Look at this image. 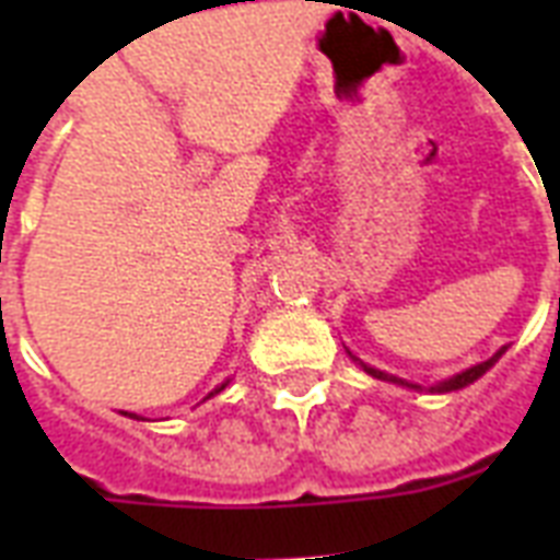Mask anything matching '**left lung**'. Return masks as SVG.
<instances>
[{
	"label": "left lung",
	"instance_id": "1",
	"mask_svg": "<svg viewBox=\"0 0 560 560\" xmlns=\"http://www.w3.org/2000/svg\"><path fill=\"white\" fill-rule=\"evenodd\" d=\"M503 351H505V346H503V349H500V351H497L494 358H488L486 363H477V366L465 369V372H462V374H453L451 381H442V383H439V386H433V392H453V389H462V386H468V383H474V381H477V377H482V374H486L488 369L494 366L497 360L503 358ZM360 366L366 369V372L372 374V377H377V381H392V383H400V386H412V383L400 381V377H395V374L381 372V369L366 366V363H360ZM412 389H418V386H412Z\"/></svg>",
	"mask_w": 560,
	"mask_h": 560
}]
</instances>
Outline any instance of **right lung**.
<instances>
[{
  "instance_id": "obj_1",
  "label": "right lung",
  "mask_w": 560,
  "mask_h": 560,
  "mask_svg": "<svg viewBox=\"0 0 560 560\" xmlns=\"http://www.w3.org/2000/svg\"><path fill=\"white\" fill-rule=\"evenodd\" d=\"M223 386H226V383H223ZM223 386H218V389H214V392H209V398H211V395H218V392L223 389ZM125 416H127V412H125ZM130 418H136V416H130Z\"/></svg>"
}]
</instances>
